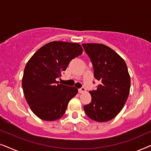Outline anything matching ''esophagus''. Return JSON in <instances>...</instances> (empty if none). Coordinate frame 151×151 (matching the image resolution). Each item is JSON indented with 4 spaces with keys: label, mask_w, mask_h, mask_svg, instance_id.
Masks as SVG:
<instances>
[{
    "label": "esophagus",
    "mask_w": 151,
    "mask_h": 151,
    "mask_svg": "<svg viewBox=\"0 0 151 151\" xmlns=\"http://www.w3.org/2000/svg\"><path fill=\"white\" fill-rule=\"evenodd\" d=\"M86 91V90L84 87H81V88H79V93H83V92H85Z\"/></svg>",
    "instance_id": "1"
}]
</instances>
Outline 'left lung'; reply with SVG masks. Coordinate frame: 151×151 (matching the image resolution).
<instances>
[{
	"label": "left lung",
	"mask_w": 151,
	"mask_h": 151,
	"mask_svg": "<svg viewBox=\"0 0 151 151\" xmlns=\"http://www.w3.org/2000/svg\"><path fill=\"white\" fill-rule=\"evenodd\" d=\"M82 45L91 60L94 78L101 83L96 90L90 91L91 102L84 106V110L94 121H110L119 113L129 94L130 77L127 65L124 60L108 46L99 43H83Z\"/></svg>",
	"instance_id": "1"
}]
</instances>
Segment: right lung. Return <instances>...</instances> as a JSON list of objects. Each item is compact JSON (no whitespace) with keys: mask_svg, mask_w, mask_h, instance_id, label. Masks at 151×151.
Segmentation results:
<instances>
[{"mask_svg":"<svg viewBox=\"0 0 151 151\" xmlns=\"http://www.w3.org/2000/svg\"><path fill=\"white\" fill-rule=\"evenodd\" d=\"M82 52L77 43L52 41L38 50L26 64L22 87L30 108L40 119L55 121L63 116L78 90L59 83L57 79Z\"/></svg>","mask_w":151,"mask_h":151,"instance_id":"1","label":"right lung"}]
</instances>
